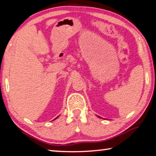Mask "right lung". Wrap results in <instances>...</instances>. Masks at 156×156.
<instances>
[{"instance_id":"1","label":"right lung","mask_w":156,"mask_h":156,"mask_svg":"<svg viewBox=\"0 0 156 156\" xmlns=\"http://www.w3.org/2000/svg\"><path fill=\"white\" fill-rule=\"evenodd\" d=\"M55 119H56V118H55Z\"/></svg>"}]
</instances>
